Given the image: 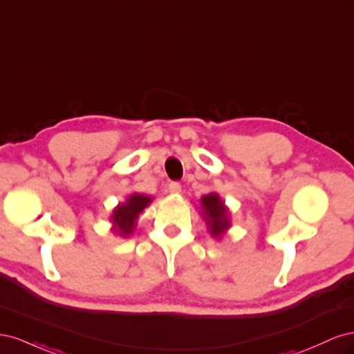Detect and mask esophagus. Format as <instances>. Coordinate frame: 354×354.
Here are the masks:
<instances>
[{
  "instance_id": "esophagus-1",
  "label": "esophagus",
  "mask_w": 354,
  "mask_h": 354,
  "mask_svg": "<svg viewBox=\"0 0 354 354\" xmlns=\"http://www.w3.org/2000/svg\"><path fill=\"white\" fill-rule=\"evenodd\" d=\"M168 190H169V194L177 195L181 192V185L178 183V181H171V183L168 185Z\"/></svg>"
}]
</instances>
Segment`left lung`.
I'll use <instances>...</instances> for the list:
<instances>
[{
  "instance_id": "1",
  "label": "left lung",
  "mask_w": 354,
  "mask_h": 354,
  "mask_svg": "<svg viewBox=\"0 0 354 354\" xmlns=\"http://www.w3.org/2000/svg\"><path fill=\"white\" fill-rule=\"evenodd\" d=\"M201 216L205 220L212 238L220 239L230 227L229 209L217 194H208L201 199Z\"/></svg>"
}]
</instances>
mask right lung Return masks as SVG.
I'll return each instance as SVG.
<instances>
[{"instance_id":"obj_1","label":"right lung","mask_w":354,"mask_h":354,"mask_svg":"<svg viewBox=\"0 0 354 354\" xmlns=\"http://www.w3.org/2000/svg\"><path fill=\"white\" fill-rule=\"evenodd\" d=\"M152 202V198L142 194H133L127 198L125 202L120 203L113 209L112 224L113 233L120 234L121 238H128L136 227V220L140 212Z\"/></svg>"}]
</instances>
